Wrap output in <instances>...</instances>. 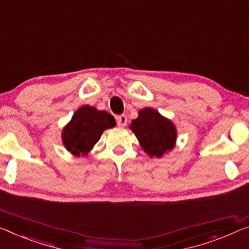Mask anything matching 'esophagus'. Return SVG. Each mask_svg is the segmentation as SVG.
Masks as SVG:
<instances>
[{
  "instance_id": "1",
  "label": "esophagus",
  "mask_w": 249,
  "mask_h": 249,
  "mask_svg": "<svg viewBox=\"0 0 249 249\" xmlns=\"http://www.w3.org/2000/svg\"><path fill=\"white\" fill-rule=\"evenodd\" d=\"M116 121L117 125L120 126V127H124V126L127 124V117H126V115H120V116L116 117Z\"/></svg>"
}]
</instances>
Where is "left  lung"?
I'll return each instance as SVG.
<instances>
[{
  "instance_id": "8db88e82",
  "label": "left lung",
  "mask_w": 249,
  "mask_h": 249,
  "mask_svg": "<svg viewBox=\"0 0 249 249\" xmlns=\"http://www.w3.org/2000/svg\"><path fill=\"white\" fill-rule=\"evenodd\" d=\"M129 128L151 158H161L176 145V126L154 108L141 109L139 117L132 121Z\"/></svg>"
}]
</instances>
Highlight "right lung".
<instances>
[{"mask_svg":"<svg viewBox=\"0 0 249 249\" xmlns=\"http://www.w3.org/2000/svg\"><path fill=\"white\" fill-rule=\"evenodd\" d=\"M115 125V118L109 113L85 105L76 110L62 129V143L75 157H84L98 142L103 132Z\"/></svg>","mask_w":249,"mask_h":249,"instance_id":"obj_1","label":"right lung"}]
</instances>
